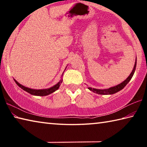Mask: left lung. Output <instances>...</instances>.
I'll use <instances>...</instances> for the list:
<instances>
[{
    "label": "left lung",
    "instance_id": "left-lung-1",
    "mask_svg": "<svg viewBox=\"0 0 147 147\" xmlns=\"http://www.w3.org/2000/svg\"><path fill=\"white\" fill-rule=\"evenodd\" d=\"M136 63H137V61L136 59L135 65H134V69L132 71H131V73H130V76H129L128 78L125 80L123 81V82L121 83L120 84H119V85L111 87V88H108V89H94V88H88V89L90 91L94 92V93L100 94H112L117 93V92L121 91V89H123L124 87L126 86V84L130 82L131 78H132V76L134 74V72H135V70H136Z\"/></svg>",
    "mask_w": 147,
    "mask_h": 147
}]
</instances>
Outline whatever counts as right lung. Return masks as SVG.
<instances>
[{"label": "right lung", "instance_id": "add662e5", "mask_svg": "<svg viewBox=\"0 0 147 147\" xmlns=\"http://www.w3.org/2000/svg\"><path fill=\"white\" fill-rule=\"evenodd\" d=\"M62 78L59 80V82L58 84H56V85H54V86L52 87V88H50L49 89H30L28 88H26V87H24L21 84H20L18 82H17L16 80H14V81L16 82V83L17 84V86H19L21 89H23V90H24L26 92H28L30 94H32V95H36V96H46L48 95V94H50L51 93H53V92L56 91L57 89H58V88L60 86V84L62 82Z\"/></svg>", "mask_w": 147, "mask_h": 147}]
</instances>
